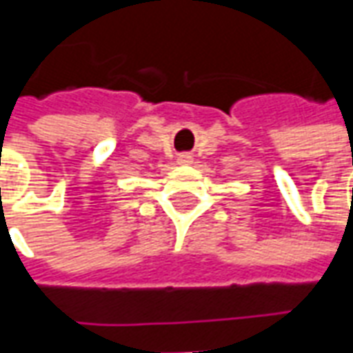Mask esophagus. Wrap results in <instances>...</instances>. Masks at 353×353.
<instances>
[{
  "mask_svg": "<svg viewBox=\"0 0 353 353\" xmlns=\"http://www.w3.org/2000/svg\"><path fill=\"white\" fill-rule=\"evenodd\" d=\"M179 161H181V162H189V157H181Z\"/></svg>",
  "mask_w": 353,
  "mask_h": 353,
  "instance_id": "obj_1",
  "label": "esophagus"
}]
</instances>
